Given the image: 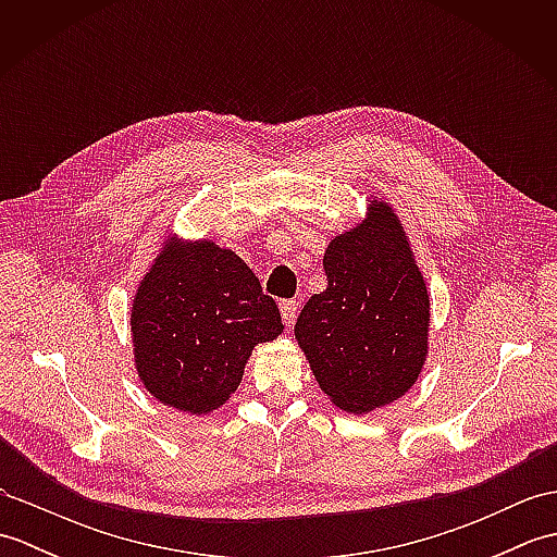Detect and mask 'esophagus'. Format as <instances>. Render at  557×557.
I'll use <instances>...</instances> for the list:
<instances>
[{
	"mask_svg": "<svg viewBox=\"0 0 557 557\" xmlns=\"http://www.w3.org/2000/svg\"><path fill=\"white\" fill-rule=\"evenodd\" d=\"M280 311H282V321H285V325H287V327H292V325H294V321H297L299 301H294V299L280 301Z\"/></svg>",
	"mask_w": 557,
	"mask_h": 557,
	"instance_id": "1",
	"label": "esophagus"
}]
</instances>
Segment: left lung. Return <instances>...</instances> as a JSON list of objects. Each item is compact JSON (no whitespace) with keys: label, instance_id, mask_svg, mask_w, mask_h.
I'll return each mask as SVG.
<instances>
[{"label":"left lung","instance_id":"left-lung-1","mask_svg":"<svg viewBox=\"0 0 557 557\" xmlns=\"http://www.w3.org/2000/svg\"><path fill=\"white\" fill-rule=\"evenodd\" d=\"M327 287L294 325L318 385L339 409L366 413L417 383L429 354L431 304L393 208L373 200L371 218L330 242Z\"/></svg>","mask_w":557,"mask_h":557}]
</instances>
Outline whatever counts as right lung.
Here are the masks:
<instances>
[{"mask_svg":"<svg viewBox=\"0 0 557 557\" xmlns=\"http://www.w3.org/2000/svg\"><path fill=\"white\" fill-rule=\"evenodd\" d=\"M282 327L277 304L234 251L170 242L134 297L140 383L162 405L208 413L239 387L258 342L275 339Z\"/></svg>","mask_w":557,"mask_h":557,"instance_id":"right-lung-1","label":"right lung"}]
</instances>
